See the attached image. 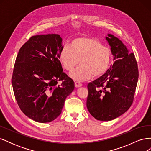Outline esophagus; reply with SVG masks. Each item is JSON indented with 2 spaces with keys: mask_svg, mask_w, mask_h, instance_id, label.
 Masks as SVG:
<instances>
[{
  "mask_svg": "<svg viewBox=\"0 0 151 151\" xmlns=\"http://www.w3.org/2000/svg\"><path fill=\"white\" fill-rule=\"evenodd\" d=\"M75 86L76 87V88H79V87H81L83 86V84L79 83V82H76L75 83Z\"/></svg>",
  "mask_w": 151,
  "mask_h": 151,
  "instance_id": "esophagus-1",
  "label": "esophagus"
}]
</instances>
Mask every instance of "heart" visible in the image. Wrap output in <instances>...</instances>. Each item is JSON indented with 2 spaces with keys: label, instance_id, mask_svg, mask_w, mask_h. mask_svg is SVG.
Here are the masks:
<instances>
[{
  "label": "heart",
  "instance_id": "obj_1",
  "mask_svg": "<svg viewBox=\"0 0 151 151\" xmlns=\"http://www.w3.org/2000/svg\"><path fill=\"white\" fill-rule=\"evenodd\" d=\"M59 59L62 66L73 71L70 76L76 81H84L93 76L99 77L107 70L111 60V52L97 39L90 37L77 38L72 41L70 46H64L60 52Z\"/></svg>",
  "mask_w": 151,
  "mask_h": 151
}]
</instances>
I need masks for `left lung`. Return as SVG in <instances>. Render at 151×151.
Instances as JSON below:
<instances>
[{
    "instance_id": "left-lung-1",
    "label": "left lung",
    "mask_w": 151,
    "mask_h": 151,
    "mask_svg": "<svg viewBox=\"0 0 151 151\" xmlns=\"http://www.w3.org/2000/svg\"><path fill=\"white\" fill-rule=\"evenodd\" d=\"M114 63L104 74L88 85L86 106L90 114L100 121H110L126 112L133 103L139 78L134 54L121 40L108 34Z\"/></svg>"
}]
</instances>
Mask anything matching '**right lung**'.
Here are the masks:
<instances>
[{
  "instance_id": "obj_1",
  "label": "right lung",
  "mask_w": 151,
  "mask_h": 151,
  "mask_svg": "<svg viewBox=\"0 0 151 151\" xmlns=\"http://www.w3.org/2000/svg\"><path fill=\"white\" fill-rule=\"evenodd\" d=\"M62 41L57 34L33 36L16 59L11 79L14 94L21 110L36 122L56 119L74 89V81L63 72L59 60Z\"/></svg>"
}]
</instances>
